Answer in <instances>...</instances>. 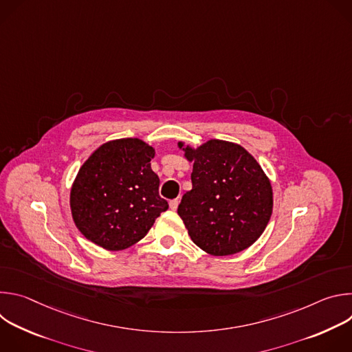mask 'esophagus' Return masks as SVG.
<instances>
[{"mask_svg":"<svg viewBox=\"0 0 352 352\" xmlns=\"http://www.w3.org/2000/svg\"><path fill=\"white\" fill-rule=\"evenodd\" d=\"M178 205H179V200H178V199H174V200H171V202H170V209H171L173 212H175V210L178 209Z\"/></svg>","mask_w":352,"mask_h":352,"instance_id":"1","label":"esophagus"}]
</instances>
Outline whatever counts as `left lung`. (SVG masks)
Wrapping results in <instances>:
<instances>
[{"instance_id":"left-lung-1","label":"left lung","mask_w":352,"mask_h":352,"mask_svg":"<svg viewBox=\"0 0 352 352\" xmlns=\"http://www.w3.org/2000/svg\"><path fill=\"white\" fill-rule=\"evenodd\" d=\"M193 163L192 189L178 206L188 234L206 254L241 252L263 234L273 212L269 177L241 144L210 139L197 147L178 142Z\"/></svg>"}]
</instances>
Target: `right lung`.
I'll return each mask as SVG.
<instances>
[{
  "label": "right lung",
  "mask_w": 352,
  "mask_h": 352,
  "mask_svg": "<svg viewBox=\"0 0 352 352\" xmlns=\"http://www.w3.org/2000/svg\"><path fill=\"white\" fill-rule=\"evenodd\" d=\"M155 153L139 138L114 139L91 152L69 193L74 223L86 239L107 250L126 249L168 209L150 167Z\"/></svg>",
  "instance_id": "1"
}]
</instances>
